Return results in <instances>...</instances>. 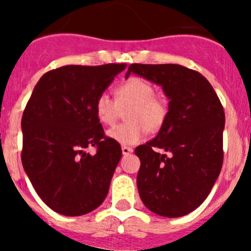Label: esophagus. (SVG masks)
I'll use <instances>...</instances> for the list:
<instances>
[{
  "instance_id": "obj_1",
  "label": "esophagus",
  "mask_w": 251,
  "mask_h": 251,
  "mask_svg": "<svg viewBox=\"0 0 251 251\" xmlns=\"http://www.w3.org/2000/svg\"><path fill=\"white\" fill-rule=\"evenodd\" d=\"M132 152H133V148L127 147V146H123V147H122V153H123L124 156H127V154H129V153Z\"/></svg>"
}]
</instances>
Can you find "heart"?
<instances>
[{"label":"heart","mask_w":251,"mask_h":251,"mask_svg":"<svg viewBox=\"0 0 251 251\" xmlns=\"http://www.w3.org/2000/svg\"><path fill=\"white\" fill-rule=\"evenodd\" d=\"M154 88L142 77H129L117 89V99L108 93H100L94 103V112L104 126H112L118 119L122 109L126 113L127 123L114 126L106 132L112 141L122 146L136 145L145 138L147 129L157 132L167 119V104L154 97Z\"/></svg>","instance_id":"obj_1"}]
</instances>
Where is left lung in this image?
Instances as JSON below:
<instances>
[{"instance_id": "8db88e82", "label": "left lung", "mask_w": 251, "mask_h": 251, "mask_svg": "<svg viewBox=\"0 0 251 251\" xmlns=\"http://www.w3.org/2000/svg\"><path fill=\"white\" fill-rule=\"evenodd\" d=\"M130 74L161 85L170 99L158 134L134 150L141 159V200L161 216H185L205 201L220 175L224 108L207 79L182 65L130 64L126 77ZM156 148L169 156L156 152Z\"/></svg>"}]
</instances>
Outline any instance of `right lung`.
<instances>
[{"mask_svg": "<svg viewBox=\"0 0 251 251\" xmlns=\"http://www.w3.org/2000/svg\"><path fill=\"white\" fill-rule=\"evenodd\" d=\"M126 64L66 65L44 74L21 121L22 166L40 199L55 212L80 216L101 205L122 157L104 134L95 99ZM95 147L90 155L86 148Z\"/></svg>", "mask_w": 251, "mask_h": 251, "instance_id": "1", "label": "right lung"}]
</instances>
